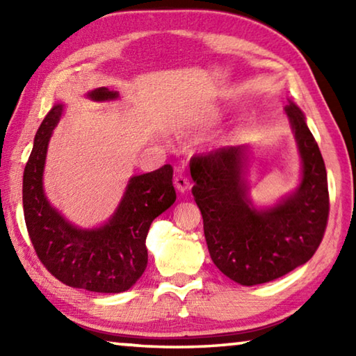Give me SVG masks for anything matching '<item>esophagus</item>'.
Returning a JSON list of instances; mask_svg holds the SVG:
<instances>
[{
	"label": "esophagus",
	"instance_id": "obj_1",
	"mask_svg": "<svg viewBox=\"0 0 356 356\" xmlns=\"http://www.w3.org/2000/svg\"><path fill=\"white\" fill-rule=\"evenodd\" d=\"M174 185H176L177 191L185 193L190 188V180L185 176V174H179V176H176V179H174Z\"/></svg>",
	"mask_w": 356,
	"mask_h": 356
}]
</instances>
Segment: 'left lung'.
<instances>
[{
    "mask_svg": "<svg viewBox=\"0 0 356 356\" xmlns=\"http://www.w3.org/2000/svg\"><path fill=\"white\" fill-rule=\"evenodd\" d=\"M297 140L301 182L275 207L257 210L245 182V146H227L190 161L191 193L204 221L213 264L242 286L278 280L309 261L321 245L330 213L327 170L305 114L286 106Z\"/></svg>",
    "mask_w": 356,
    "mask_h": 356,
    "instance_id": "obj_1",
    "label": "left lung"
}]
</instances>
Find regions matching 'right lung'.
<instances>
[{"instance_id": "1", "label": "right lung", "mask_w": 356, "mask_h": 356, "mask_svg": "<svg viewBox=\"0 0 356 356\" xmlns=\"http://www.w3.org/2000/svg\"><path fill=\"white\" fill-rule=\"evenodd\" d=\"M92 100H114L108 88L88 94ZM63 114L51 108L34 138L23 172V213L34 251L44 267L65 286L100 293L130 289L147 267L146 237L156 216L176 201L172 166L130 179L111 220L97 229H80L64 218L45 197L42 176L48 141Z\"/></svg>"}]
</instances>
